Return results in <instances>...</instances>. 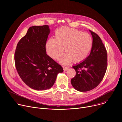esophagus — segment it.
<instances>
[{"mask_svg": "<svg viewBox=\"0 0 122 122\" xmlns=\"http://www.w3.org/2000/svg\"><path fill=\"white\" fill-rule=\"evenodd\" d=\"M63 70H64V72H65V71H66L69 68V67H65V66H63Z\"/></svg>", "mask_w": 122, "mask_h": 122, "instance_id": "1", "label": "esophagus"}]
</instances>
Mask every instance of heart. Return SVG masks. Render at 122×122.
<instances>
[{
	"mask_svg": "<svg viewBox=\"0 0 122 122\" xmlns=\"http://www.w3.org/2000/svg\"><path fill=\"white\" fill-rule=\"evenodd\" d=\"M92 38L87 33L78 30L62 27L55 31V38H50L46 44L48 55L57 60L66 53L59 60L63 64H68L73 61L79 63L84 61L92 50Z\"/></svg>",
	"mask_w": 122,
	"mask_h": 122,
	"instance_id": "b5f03b06",
	"label": "heart"
}]
</instances>
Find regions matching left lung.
<instances>
[{
    "label": "left lung",
    "instance_id": "obj_1",
    "mask_svg": "<svg viewBox=\"0 0 122 122\" xmlns=\"http://www.w3.org/2000/svg\"><path fill=\"white\" fill-rule=\"evenodd\" d=\"M93 44L90 54L74 66L76 74L71 81L73 87L81 92H87L97 87L103 79L107 67L106 49L100 37L89 30Z\"/></svg>",
    "mask_w": 122,
    "mask_h": 122
}]
</instances>
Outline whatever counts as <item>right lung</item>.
Here are the masks:
<instances>
[{
  "instance_id": "obj_1",
  "label": "right lung",
  "mask_w": 122,
  "mask_h": 122,
  "mask_svg": "<svg viewBox=\"0 0 122 122\" xmlns=\"http://www.w3.org/2000/svg\"><path fill=\"white\" fill-rule=\"evenodd\" d=\"M50 29L48 25L32 26L19 41L15 53L17 71L30 88L44 91L52 87L62 67L46 54V45Z\"/></svg>"
}]
</instances>
